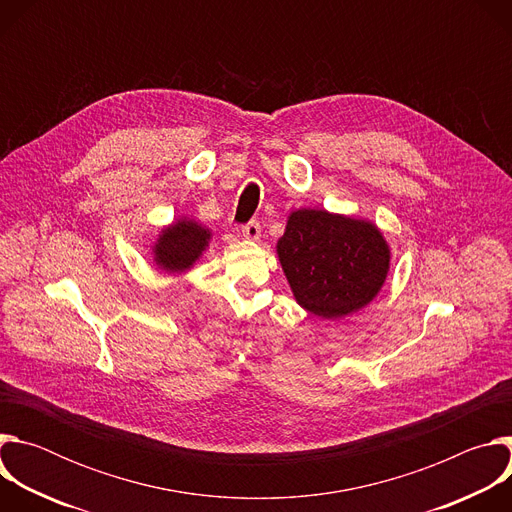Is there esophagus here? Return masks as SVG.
<instances>
[{"instance_id": "34e87169", "label": "esophagus", "mask_w": 512, "mask_h": 512, "mask_svg": "<svg viewBox=\"0 0 512 512\" xmlns=\"http://www.w3.org/2000/svg\"><path fill=\"white\" fill-rule=\"evenodd\" d=\"M243 237L249 241H257L261 237V225L257 221H251L243 227Z\"/></svg>"}]
</instances>
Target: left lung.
Wrapping results in <instances>:
<instances>
[{"label": "left lung", "mask_w": 512, "mask_h": 512, "mask_svg": "<svg viewBox=\"0 0 512 512\" xmlns=\"http://www.w3.org/2000/svg\"><path fill=\"white\" fill-rule=\"evenodd\" d=\"M277 257L296 302L314 316L336 320L377 298L391 251L369 221L300 208L287 218Z\"/></svg>", "instance_id": "left-lung-1"}]
</instances>
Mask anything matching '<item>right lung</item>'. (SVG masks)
I'll list each match as a JSON object with an SVG mask.
<instances>
[{
  "mask_svg": "<svg viewBox=\"0 0 512 512\" xmlns=\"http://www.w3.org/2000/svg\"><path fill=\"white\" fill-rule=\"evenodd\" d=\"M210 229L198 225L192 218H178L176 223L162 229L152 253L154 263L168 273L188 271L210 243Z\"/></svg>",
  "mask_w": 512,
  "mask_h": 512,
  "instance_id": "obj_1",
  "label": "right lung"
}]
</instances>
